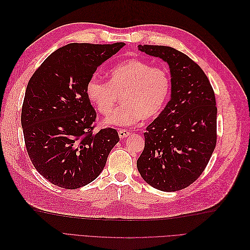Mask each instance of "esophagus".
<instances>
[{
    "instance_id": "esophagus-1",
    "label": "esophagus",
    "mask_w": 250,
    "mask_h": 250,
    "mask_svg": "<svg viewBox=\"0 0 250 250\" xmlns=\"http://www.w3.org/2000/svg\"><path fill=\"white\" fill-rule=\"evenodd\" d=\"M118 133H119L120 139H125V138L128 137V135L130 134V132L128 131V130H126V129H119Z\"/></svg>"
}]
</instances>
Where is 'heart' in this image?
<instances>
[{"mask_svg": "<svg viewBox=\"0 0 250 250\" xmlns=\"http://www.w3.org/2000/svg\"><path fill=\"white\" fill-rule=\"evenodd\" d=\"M87 99L101 115L112 110L120 96L121 104L104 121L108 126H130L156 118L171 94L169 74L140 59H129L112 67L107 83L90 79L85 87Z\"/></svg>", "mask_w": 250, "mask_h": 250, "instance_id": "obj_1", "label": "heart"}]
</instances>
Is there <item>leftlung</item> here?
Returning a JSON list of instances; mask_svg holds the SVG:
<instances>
[{"label": "left lung", "instance_id": "8db88e82", "mask_svg": "<svg viewBox=\"0 0 250 250\" xmlns=\"http://www.w3.org/2000/svg\"><path fill=\"white\" fill-rule=\"evenodd\" d=\"M139 50L168 63L171 99L146 128L137 167L151 187L179 191L201 175L216 147L214 90L201 67L178 50L148 44Z\"/></svg>", "mask_w": 250, "mask_h": 250}]
</instances>
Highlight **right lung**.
<instances>
[{"label": "right lung", "mask_w": 250, "mask_h": 250, "mask_svg": "<svg viewBox=\"0 0 250 250\" xmlns=\"http://www.w3.org/2000/svg\"><path fill=\"white\" fill-rule=\"evenodd\" d=\"M124 46L69 43L53 52L30 78L22 132L30 160L51 184L73 190L92 183L120 141L112 128L93 133L96 111L85 87L97 67Z\"/></svg>", "instance_id": "obj_1"}]
</instances>
